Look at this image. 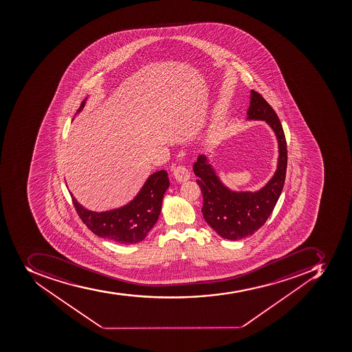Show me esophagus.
<instances>
[{"label":"esophagus","mask_w":352,"mask_h":352,"mask_svg":"<svg viewBox=\"0 0 352 352\" xmlns=\"http://www.w3.org/2000/svg\"><path fill=\"white\" fill-rule=\"evenodd\" d=\"M173 175H174V177L176 178V180H178V182H186V180H188L189 177H190V173H189L188 169H187L185 166H177V167H175Z\"/></svg>","instance_id":"obj_1"}]
</instances>
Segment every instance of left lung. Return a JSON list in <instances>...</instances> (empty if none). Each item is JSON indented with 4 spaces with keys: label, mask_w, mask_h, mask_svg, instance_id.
<instances>
[{
    "label": "left lung",
    "mask_w": 352,
    "mask_h": 352,
    "mask_svg": "<svg viewBox=\"0 0 352 352\" xmlns=\"http://www.w3.org/2000/svg\"><path fill=\"white\" fill-rule=\"evenodd\" d=\"M248 120H266L274 129L279 145L278 168L266 186L256 192H236L223 186L205 155L192 166L203 194L204 218L221 237L239 240L254 234L272 214L283 192L287 173V142L283 126L272 106L252 91Z\"/></svg>",
    "instance_id": "1"
}]
</instances>
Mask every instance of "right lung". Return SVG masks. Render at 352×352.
<instances>
[{
  "instance_id": "1",
  "label": "right lung",
  "mask_w": 352,
  "mask_h": 352,
  "mask_svg": "<svg viewBox=\"0 0 352 352\" xmlns=\"http://www.w3.org/2000/svg\"><path fill=\"white\" fill-rule=\"evenodd\" d=\"M84 105L83 100L76 113L80 112ZM168 186V175L165 170H160L151 175L138 196L122 208L94 212L80 206L71 194L72 201L78 217L96 236L129 245L145 239L154 227L162 209L164 194Z\"/></svg>"
}]
</instances>
